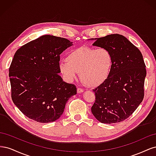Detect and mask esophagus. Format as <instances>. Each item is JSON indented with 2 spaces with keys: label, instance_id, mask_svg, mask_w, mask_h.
Listing matches in <instances>:
<instances>
[{
  "label": "esophagus",
  "instance_id": "obj_1",
  "mask_svg": "<svg viewBox=\"0 0 156 156\" xmlns=\"http://www.w3.org/2000/svg\"><path fill=\"white\" fill-rule=\"evenodd\" d=\"M83 91H84V90H83V88H78L77 89V93H78V94H79V93H81V92H83Z\"/></svg>",
  "mask_w": 156,
  "mask_h": 156
}]
</instances>
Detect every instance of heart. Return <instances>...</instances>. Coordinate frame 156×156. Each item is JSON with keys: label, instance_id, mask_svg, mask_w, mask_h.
I'll use <instances>...</instances> for the list:
<instances>
[{"label": "heart", "instance_id": "obj_1", "mask_svg": "<svg viewBox=\"0 0 156 156\" xmlns=\"http://www.w3.org/2000/svg\"><path fill=\"white\" fill-rule=\"evenodd\" d=\"M112 62V54L107 48L83 46L71 51L66 61L60 62L59 69L69 82L79 72L82 81L94 88L101 85L109 77Z\"/></svg>", "mask_w": 156, "mask_h": 156}]
</instances>
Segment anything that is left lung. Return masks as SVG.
<instances>
[{
	"instance_id": "1",
	"label": "left lung",
	"mask_w": 156,
	"mask_h": 156,
	"mask_svg": "<svg viewBox=\"0 0 156 156\" xmlns=\"http://www.w3.org/2000/svg\"><path fill=\"white\" fill-rule=\"evenodd\" d=\"M92 45L109 50L113 60L109 77L93 90L96 100L91 108L92 114L101 123L124 121L144 98L146 70L142 53L119 34L95 39Z\"/></svg>"
}]
</instances>
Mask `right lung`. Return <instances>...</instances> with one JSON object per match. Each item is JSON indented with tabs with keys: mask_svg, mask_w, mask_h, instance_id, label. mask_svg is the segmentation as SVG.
<instances>
[{
	"mask_svg": "<svg viewBox=\"0 0 156 156\" xmlns=\"http://www.w3.org/2000/svg\"><path fill=\"white\" fill-rule=\"evenodd\" d=\"M72 45L64 37L44 35L16 52L9 68L12 99L29 119L40 123L55 121L77 94L76 87L58 75L60 55Z\"/></svg>",
	"mask_w": 156,
	"mask_h": 156,
	"instance_id": "right-lung-1",
	"label": "right lung"
}]
</instances>
